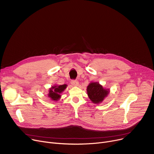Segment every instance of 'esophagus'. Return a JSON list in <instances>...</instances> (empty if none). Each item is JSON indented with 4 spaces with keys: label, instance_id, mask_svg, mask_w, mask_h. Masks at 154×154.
Segmentation results:
<instances>
[{
    "label": "esophagus",
    "instance_id": "esophagus-1",
    "mask_svg": "<svg viewBox=\"0 0 154 154\" xmlns=\"http://www.w3.org/2000/svg\"><path fill=\"white\" fill-rule=\"evenodd\" d=\"M71 84L74 86H77L79 85V82L77 81V80H73L71 81Z\"/></svg>",
    "mask_w": 154,
    "mask_h": 154
}]
</instances>
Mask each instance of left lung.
<instances>
[{"label":"left lung","mask_w":154,"mask_h":154,"mask_svg":"<svg viewBox=\"0 0 154 154\" xmlns=\"http://www.w3.org/2000/svg\"><path fill=\"white\" fill-rule=\"evenodd\" d=\"M87 92L88 98L95 104L103 102L110 93L109 88H105L98 82H92L88 85Z\"/></svg>","instance_id":"left-lung-1"}]
</instances>
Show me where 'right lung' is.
<instances>
[{
  "label": "right lung",
  "mask_w": 154,
  "mask_h": 154,
  "mask_svg": "<svg viewBox=\"0 0 154 154\" xmlns=\"http://www.w3.org/2000/svg\"><path fill=\"white\" fill-rule=\"evenodd\" d=\"M67 85H54L52 86L48 91V97L52 101H58L61 97V94L67 88Z\"/></svg>",
  "instance_id": "1"
}]
</instances>
